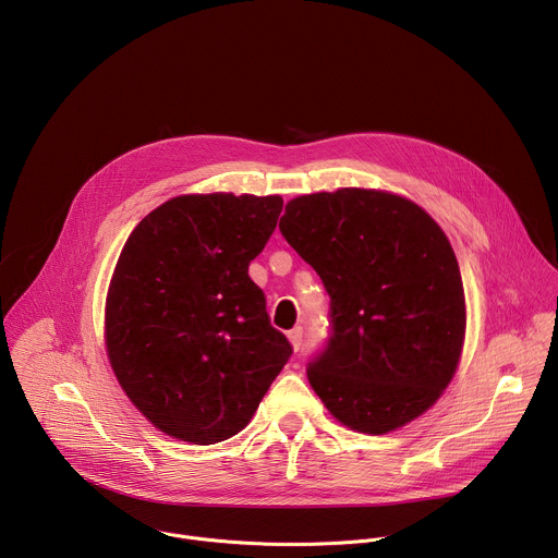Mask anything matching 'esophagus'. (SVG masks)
I'll return each instance as SVG.
<instances>
[{
  "label": "esophagus",
  "instance_id": "1",
  "mask_svg": "<svg viewBox=\"0 0 558 558\" xmlns=\"http://www.w3.org/2000/svg\"><path fill=\"white\" fill-rule=\"evenodd\" d=\"M287 336H289V342H291L293 351H298V349L302 347V327H295V329H291Z\"/></svg>",
  "mask_w": 558,
  "mask_h": 558
}]
</instances>
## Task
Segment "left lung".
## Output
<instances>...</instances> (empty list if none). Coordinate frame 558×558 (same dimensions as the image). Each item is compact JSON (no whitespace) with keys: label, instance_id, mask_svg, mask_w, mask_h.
Returning <instances> with one entry per match:
<instances>
[{"label":"left lung","instance_id":"1","mask_svg":"<svg viewBox=\"0 0 558 558\" xmlns=\"http://www.w3.org/2000/svg\"><path fill=\"white\" fill-rule=\"evenodd\" d=\"M287 243L331 295V336L306 377L329 413L384 435L426 413L450 384L465 298L441 227L413 201L342 187L287 203Z\"/></svg>","mask_w":558,"mask_h":558}]
</instances>
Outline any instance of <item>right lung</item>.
I'll return each mask as SVG.
<instances>
[{
    "label": "right lung",
    "instance_id": "1",
    "mask_svg": "<svg viewBox=\"0 0 558 558\" xmlns=\"http://www.w3.org/2000/svg\"><path fill=\"white\" fill-rule=\"evenodd\" d=\"M280 196L185 194L130 233L106 298V349L130 402L198 446L241 433L291 355L250 263Z\"/></svg>",
    "mask_w": 558,
    "mask_h": 558
}]
</instances>
